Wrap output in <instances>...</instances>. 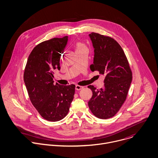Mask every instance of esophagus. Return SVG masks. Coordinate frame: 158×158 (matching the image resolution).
I'll use <instances>...</instances> for the list:
<instances>
[{"label": "esophagus", "instance_id": "34e87169", "mask_svg": "<svg viewBox=\"0 0 158 158\" xmlns=\"http://www.w3.org/2000/svg\"><path fill=\"white\" fill-rule=\"evenodd\" d=\"M83 88V86H80V85H76V86H75V89L77 90V91L81 90V89H82Z\"/></svg>", "mask_w": 158, "mask_h": 158}]
</instances>
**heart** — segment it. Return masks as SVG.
I'll return each instance as SVG.
<instances>
[{"mask_svg":"<svg viewBox=\"0 0 158 158\" xmlns=\"http://www.w3.org/2000/svg\"><path fill=\"white\" fill-rule=\"evenodd\" d=\"M85 49H86V47L85 46L84 44H83L80 42H78L76 44V52L81 51V50H85Z\"/></svg>","mask_w":158,"mask_h":158,"instance_id":"obj_1","label":"heart"}]
</instances>
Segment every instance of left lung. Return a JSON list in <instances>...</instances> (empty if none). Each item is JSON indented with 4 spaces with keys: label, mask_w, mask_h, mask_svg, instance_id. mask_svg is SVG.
Masks as SVG:
<instances>
[{
    "label": "left lung",
    "mask_w": 158,
    "mask_h": 158,
    "mask_svg": "<svg viewBox=\"0 0 158 158\" xmlns=\"http://www.w3.org/2000/svg\"><path fill=\"white\" fill-rule=\"evenodd\" d=\"M94 48L92 72L105 75L104 88L96 89L89 85L93 95L88 102L92 113L100 119L114 116L127 97L132 72L123 50L113 39L92 32L88 35Z\"/></svg>",
    "instance_id": "1"
}]
</instances>
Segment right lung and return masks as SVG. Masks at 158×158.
<instances>
[{"label": "right lung", "instance_id": "right-lung-1", "mask_svg": "<svg viewBox=\"0 0 158 158\" xmlns=\"http://www.w3.org/2000/svg\"><path fill=\"white\" fill-rule=\"evenodd\" d=\"M68 36L53 38L37 45L28 56L23 80L30 100L39 114L50 121L65 118L75 94V85H61L53 81L54 70H60L61 53Z\"/></svg>", "mask_w": 158, "mask_h": 158}]
</instances>
